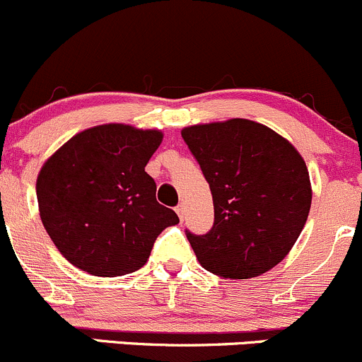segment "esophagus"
<instances>
[{
    "instance_id": "obj_1",
    "label": "esophagus",
    "mask_w": 362,
    "mask_h": 362,
    "mask_svg": "<svg viewBox=\"0 0 362 362\" xmlns=\"http://www.w3.org/2000/svg\"><path fill=\"white\" fill-rule=\"evenodd\" d=\"M175 211H177V214H178V217H180V221H184V214H185V206H184V204H178V206L177 208H175Z\"/></svg>"
}]
</instances>
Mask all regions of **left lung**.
<instances>
[{
    "mask_svg": "<svg viewBox=\"0 0 362 362\" xmlns=\"http://www.w3.org/2000/svg\"><path fill=\"white\" fill-rule=\"evenodd\" d=\"M182 138L202 166L215 222L187 240L206 272L243 280L275 268L308 218L312 184L293 144L249 119L196 124Z\"/></svg>",
    "mask_w": 362,
    "mask_h": 362,
    "instance_id": "1",
    "label": "left lung"
}]
</instances>
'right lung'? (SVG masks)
Wrapping results in <instances>:
<instances>
[{"label":"right lung","mask_w":362,"mask_h":362,"mask_svg":"<svg viewBox=\"0 0 362 362\" xmlns=\"http://www.w3.org/2000/svg\"><path fill=\"white\" fill-rule=\"evenodd\" d=\"M163 141L159 129L101 124L69 138L36 178L40 218L57 250L94 276L140 269L156 238L178 224L156 199L145 171Z\"/></svg>","instance_id":"1"}]
</instances>
